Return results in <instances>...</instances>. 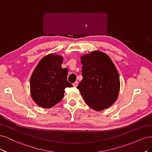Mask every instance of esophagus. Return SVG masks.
Listing matches in <instances>:
<instances>
[{
  "mask_svg": "<svg viewBox=\"0 0 152 152\" xmlns=\"http://www.w3.org/2000/svg\"><path fill=\"white\" fill-rule=\"evenodd\" d=\"M77 84H78V83H77V81H76V82H75L74 83H73V86H74V87H77Z\"/></svg>",
  "mask_w": 152,
  "mask_h": 152,
  "instance_id": "1",
  "label": "esophagus"
}]
</instances>
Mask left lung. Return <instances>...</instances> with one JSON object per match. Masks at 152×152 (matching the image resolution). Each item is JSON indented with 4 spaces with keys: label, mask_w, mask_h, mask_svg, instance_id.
<instances>
[{
    "label": "left lung",
    "mask_w": 152,
    "mask_h": 152,
    "mask_svg": "<svg viewBox=\"0 0 152 152\" xmlns=\"http://www.w3.org/2000/svg\"><path fill=\"white\" fill-rule=\"evenodd\" d=\"M83 80L77 88L86 104L100 111L116 101L120 89L119 76L110 57L94 51L81 57Z\"/></svg>",
    "instance_id": "1"
}]
</instances>
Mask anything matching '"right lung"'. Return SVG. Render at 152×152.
Wrapping results in <instances>:
<instances>
[{
  "label": "right lung",
  "mask_w": 152,
  "mask_h": 152,
  "mask_svg": "<svg viewBox=\"0 0 152 152\" xmlns=\"http://www.w3.org/2000/svg\"><path fill=\"white\" fill-rule=\"evenodd\" d=\"M62 57L49 54L38 64L30 78L32 99L43 108H50L64 97L66 88L72 87L67 81L68 69H62Z\"/></svg>",
  "instance_id": "1"
}]
</instances>
